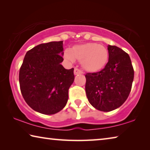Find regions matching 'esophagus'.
<instances>
[{"label":"esophagus","mask_w":150,"mask_h":150,"mask_svg":"<svg viewBox=\"0 0 150 150\" xmlns=\"http://www.w3.org/2000/svg\"><path fill=\"white\" fill-rule=\"evenodd\" d=\"M82 73V71L80 69H77V68H75L74 69V75H79V74H81Z\"/></svg>","instance_id":"1"}]
</instances>
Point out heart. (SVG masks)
<instances>
[{
    "label": "heart",
    "mask_w": 150,
    "mask_h": 150,
    "mask_svg": "<svg viewBox=\"0 0 150 150\" xmlns=\"http://www.w3.org/2000/svg\"><path fill=\"white\" fill-rule=\"evenodd\" d=\"M63 57L71 63L81 61L82 67L89 73H96L105 67L108 59L106 48L96 43H85L74 45L70 50H65Z\"/></svg>",
    "instance_id": "b5f03b06"
}]
</instances>
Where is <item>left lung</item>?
<instances>
[{
    "mask_svg": "<svg viewBox=\"0 0 150 150\" xmlns=\"http://www.w3.org/2000/svg\"><path fill=\"white\" fill-rule=\"evenodd\" d=\"M108 62L97 73L85 75V91L88 102L103 112L112 111L122 105L130 93L134 69L128 54L115 45H108Z\"/></svg>",
    "mask_w": 150,
    "mask_h": 150,
    "instance_id": "1",
    "label": "left lung"
}]
</instances>
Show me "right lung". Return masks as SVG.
Listing matches in <instances>:
<instances>
[{
    "mask_svg": "<svg viewBox=\"0 0 150 150\" xmlns=\"http://www.w3.org/2000/svg\"><path fill=\"white\" fill-rule=\"evenodd\" d=\"M63 41L42 44L27 52L19 72L20 91L33 110L54 115L65 107L74 81V69H66Z\"/></svg>",
    "mask_w": 150,
    "mask_h": 150,
    "instance_id": "1",
    "label": "right lung"
}]
</instances>
